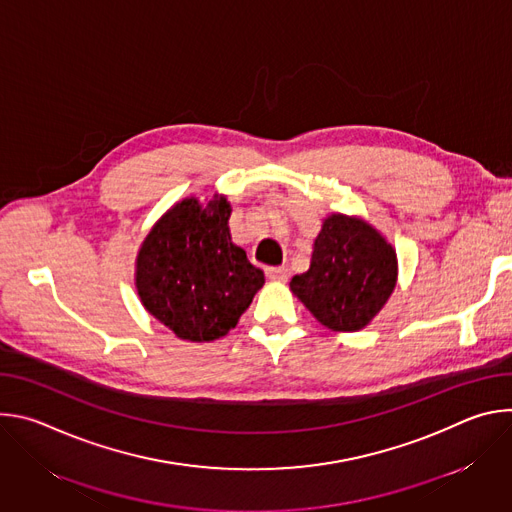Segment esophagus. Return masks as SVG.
Returning a JSON list of instances; mask_svg holds the SVG:
<instances>
[{
  "label": "esophagus",
  "instance_id": "obj_1",
  "mask_svg": "<svg viewBox=\"0 0 512 512\" xmlns=\"http://www.w3.org/2000/svg\"><path fill=\"white\" fill-rule=\"evenodd\" d=\"M265 273H267V277L273 279V281H287V275H289L285 267H267Z\"/></svg>",
  "mask_w": 512,
  "mask_h": 512
}]
</instances>
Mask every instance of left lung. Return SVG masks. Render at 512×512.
Returning a JSON list of instances; mask_svg holds the SVG:
<instances>
[{
    "instance_id": "obj_1",
    "label": "left lung",
    "mask_w": 512,
    "mask_h": 512,
    "mask_svg": "<svg viewBox=\"0 0 512 512\" xmlns=\"http://www.w3.org/2000/svg\"><path fill=\"white\" fill-rule=\"evenodd\" d=\"M397 255L360 218L332 214L314 243L310 269L289 287L326 328L356 332L367 326L393 294Z\"/></svg>"
}]
</instances>
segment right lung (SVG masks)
Masks as SVG:
<instances>
[{
	"mask_svg": "<svg viewBox=\"0 0 512 512\" xmlns=\"http://www.w3.org/2000/svg\"><path fill=\"white\" fill-rule=\"evenodd\" d=\"M229 216L225 196L206 208L186 198L160 218L139 249L141 304L182 340L225 336L265 283L263 271L231 243Z\"/></svg>",
	"mask_w": 512,
	"mask_h": 512,
	"instance_id": "add662e5",
	"label": "right lung"
}]
</instances>
